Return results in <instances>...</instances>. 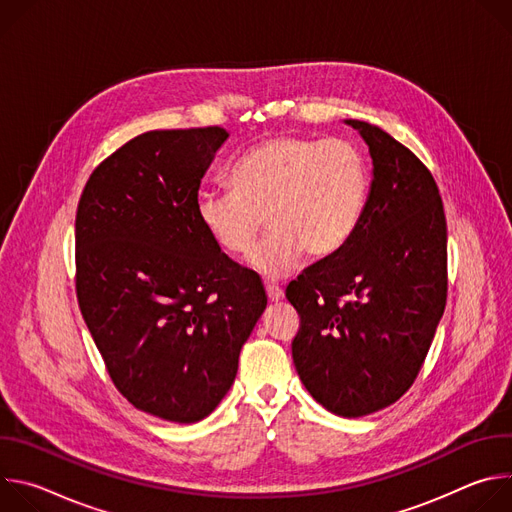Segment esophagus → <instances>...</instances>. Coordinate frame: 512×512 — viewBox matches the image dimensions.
I'll return each mask as SVG.
<instances>
[{
	"mask_svg": "<svg viewBox=\"0 0 512 512\" xmlns=\"http://www.w3.org/2000/svg\"><path fill=\"white\" fill-rule=\"evenodd\" d=\"M265 291H267L269 302H279V300H283V289H281L279 285L267 283V285H265Z\"/></svg>",
	"mask_w": 512,
	"mask_h": 512,
	"instance_id": "obj_1",
	"label": "esophagus"
}]
</instances>
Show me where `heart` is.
<instances>
[{
  "label": "heart",
  "instance_id": "obj_1",
  "mask_svg": "<svg viewBox=\"0 0 512 512\" xmlns=\"http://www.w3.org/2000/svg\"><path fill=\"white\" fill-rule=\"evenodd\" d=\"M227 192H200L196 218L210 241L233 259L249 255L253 269L277 279L304 253L326 259L354 235L367 204V170L346 141L275 135L249 150L229 172Z\"/></svg>",
  "mask_w": 512,
  "mask_h": 512
}]
</instances>
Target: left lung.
Returning <instances> with one entry per match:
<instances>
[{"instance_id":"obj_1","label":"left lung","mask_w":512,"mask_h":512,"mask_svg":"<svg viewBox=\"0 0 512 512\" xmlns=\"http://www.w3.org/2000/svg\"><path fill=\"white\" fill-rule=\"evenodd\" d=\"M373 158L360 223L334 255L285 289L300 314L291 342L310 395L340 417L389 407L413 385L448 296V229L423 162L377 125L346 119Z\"/></svg>"}]
</instances>
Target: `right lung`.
Segmentation results:
<instances>
[{
	"mask_svg": "<svg viewBox=\"0 0 512 512\" xmlns=\"http://www.w3.org/2000/svg\"><path fill=\"white\" fill-rule=\"evenodd\" d=\"M223 127L133 137L91 174L77 208V298L119 393L174 423L231 389L267 296L196 218Z\"/></svg>",
	"mask_w": 512,
	"mask_h": 512,
	"instance_id": "add662e5",
	"label": "right lung"
}]
</instances>
